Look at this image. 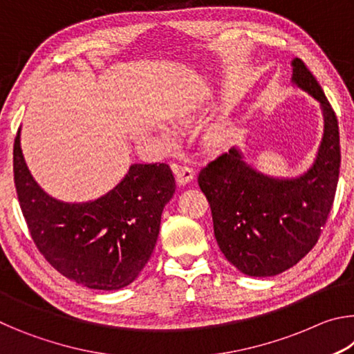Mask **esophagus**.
Segmentation results:
<instances>
[{"mask_svg": "<svg viewBox=\"0 0 354 354\" xmlns=\"http://www.w3.org/2000/svg\"><path fill=\"white\" fill-rule=\"evenodd\" d=\"M173 170H175V175H176L178 183L181 184V185L187 184V183L192 181V179H194V176H195L194 169H192L190 165H185V164H183V165L173 164Z\"/></svg>", "mask_w": 354, "mask_h": 354, "instance_id": "obj_1", "label": "esophagus"}]
</instances>
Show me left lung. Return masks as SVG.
<instances>
[{"label": "left lung", "instance_id": "obj_1", "mask_svg": "<svg viewBox=\"0 0 354 354\" xmlns=\"http://www.w3.org/2000/svg\"><path fill=\"white\" fill-rule=\"evenodd\" d=\"M292 65V82L319 101L325 117L314 165L299 178H272L231 148L198 173L221 253L248 277H274L301 261L319 241L337 189V117L301 59H293Z\"/></svg>", "mask_w": 354, "mask_h": 354}]
</instances>
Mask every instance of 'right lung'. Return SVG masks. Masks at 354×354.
<instances>
[{"mask_svg": "<svg viewBox=\"0 0 354 354\" xmlns=\"http://www.w3.org/2000/svg\"><path fill=\"white\" fill-rule=\"evenodd\" d=\"M14 181L35 247L65 278L88 289L118 290L139 277L175 194L167 164H134L123 181L88 203H64L41 190L14 142Z\"/></svg>", "mask_w": 354, "mask_h": 354, "instance_id": "add662e5", "label": "right lung"}]
</instances>
